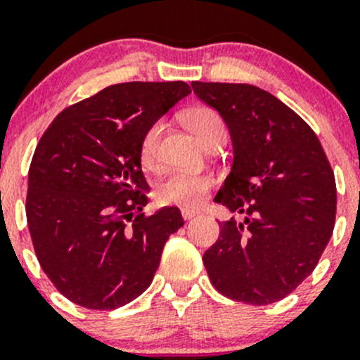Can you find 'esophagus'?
Segmentation results:
<instances>
[{"label":"esophagus","instance_id":"34e87169","mask_svg":"<svg viewBox=\"0 0 360 360\" xmlns=\"http://www.w3.org/2000/svg\"><path fill=\"white\" fill-rule=\"evenodd\" d=\"M181 214H183L184 219H191V218H195V216H198V212L191 211V209H183V211H181Z\"/></svg>","mask_w":360,"mask_h":360}]
</instances>
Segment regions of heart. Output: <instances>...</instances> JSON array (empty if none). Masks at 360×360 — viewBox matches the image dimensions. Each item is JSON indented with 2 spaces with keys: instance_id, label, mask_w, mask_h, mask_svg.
Here are the masks:
<instances>
[{
  "instance_id": "1",
  "label": "heart",
  "mask_w": 360,
  "mask_h": 360,
  "mask_svg": "<svg viewBox=\"0 0 360 360\" xmlns=\"http://www.w3.org/2000/svg\"><path fill=\"white\" fill-rule=\"evenodd\" d=\"M184 123L195 134V137L205 144L219 131H225L221 117L218 112L205 107L190 110L184 116ZM160 124H153L144 134L141 142V162L144 167H153L156 163V148H158ZM214 184V177L209 172H193V170H170L156 184V198L163 204L184 205L193 207L204 200L205 193Z\"/></svg>"
}]
</instances>
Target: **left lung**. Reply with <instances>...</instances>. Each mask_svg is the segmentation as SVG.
Returning <instances> with one entry per match:
<instances>
[{
    "instance_id": "8db88e82",
    "label": "left lung",
    "mask_w": 360,
    "mask_h": 360,
    "mask_svg": "<svg viewBox=\"0 0 360 360\" xmlns=\"http://www.w3.org/2000/svg\"><path fill=\"white\" fill-rule=\"evenodd\" d=\"M225 121L233 162L214 202L244 219L219 223L204 253L219 294L271 304L319 264L336 219V181L315 131L271 93L250 84L191 82Z\"/></svg>"
}]
</instances>
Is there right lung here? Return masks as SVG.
Returning <instances> with one entry per match:
<instances>
[{
	"instance_id": "1",
	"label": "right lung",
	"mask_w": 360,
	"mask_h": 360,
	"mask_svg": "<svg viewBox=\"0 0 360 360\" xmlns=\"http://www.w3.org/2000/svg\"><path fill=\"white\" fill-rule=\"evenodd\" d=\"M190 93L181 80L114 84L63 110L38 142L27 226L44 273L75 304L116 309L137 299L184 225L177 207L142 212L141 142Z\"/></svg>"
}]
</instances>
